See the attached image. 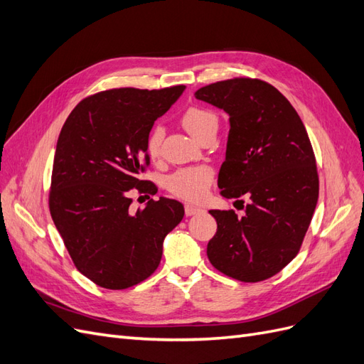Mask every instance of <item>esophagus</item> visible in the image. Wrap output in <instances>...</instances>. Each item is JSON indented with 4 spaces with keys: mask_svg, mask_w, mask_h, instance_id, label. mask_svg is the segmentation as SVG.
Masks as SVG:
<instances>
[{
    "mask_svg": "<svg viewBox=\"0 0 364 364\" xmlns=\"http://www.w3.org/2000/svg\"><path fill=\"white\" fill-rule=\"evenodd\" d=\"M202 209L199 208V206H194V205H191V203H186L185 205V214L186 215H194V214H197V213H200Z\"/></svg>",
    "mask_w": 364,
    "mask_h": 364,
    "instance_id": "1",
    "label": "esophagus"
}]
</instances>
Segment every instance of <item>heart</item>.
I'll use <instances>...</instances> for the list:
<instances>
[{"instance_id":"1","label":"heart","mask_w":364,"mask_h":364,"mask_svg":"<svg viewBox=\"0 0 364 364\" xmlns=\"http://www.w3.org/2000/svg\"><path fill=\"white\" fill-rule=\"evenodd\" d=\"M181 123L188 134L196 138L202 139L208 132L217 130V117L211 111L203 107H188L181 117ZM164 132L161 127H155L147 141V151L151 159L158 158L161 150ZM214 178V171L208 165H196V167H188L178 170L171 174L167 181V188L176 197H181L183 200L197 202L205 197L209 185H211Z\"/></svg>"}]
</instances>
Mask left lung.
I'll use <instances>...</instances> for the list:
<instances>
[{
	"label": "left lung",
	"instance_id": "obj_1",
	"mask_svg": "<svg viewBox=\"0 0 364 364\" xmlns=\"http://www.w3.org/2000/svg\"><path fill=\"white\" fill-rule=\"evenodd\" d=\"M194 95L229 115L220 194L250 200L243 217L232 209L209 211L217 232L208 243V258L234 279H269L297 255L317 205L310 138L290 102L267 82L235 77L203 86Z\"/></svg>",
	"mask_w": 364,
	"mask_h": 364
}]
</instances>
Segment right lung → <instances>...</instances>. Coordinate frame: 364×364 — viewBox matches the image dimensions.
<instances>
[{"instance_id": "obj_1", "label": "right lung", "mask_w": 364, "mask_h": 364, "mask_svg": "<svg viewBox=\"0 0 364 364\" xmlns=\"http://www.w3.org/2000/svg\"><path fill=\"white\" fill-rule=\"evenodd\" d=\"M183 90L98 92L83 98L60 130L50 213L77 270L103 289L147 279L159 266L165 235L183 218V205L167 197L130 209L134 191H158L139 179L150 164L149 135Z\"/></svg>"}]
</instances>
